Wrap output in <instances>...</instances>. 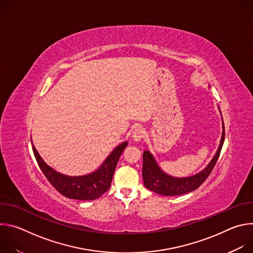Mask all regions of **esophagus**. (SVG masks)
<instances>
[{
  "label": "esophagus",
  "instance_id": "34e87169",
  "mask_svg": "<svg viewBox=\"0 0 253 253\" xmlns=\"http://www.w3.org/2000/svg\"><path fill=\"white\" fill-rule=\"evenodd\" d=\"M144 134H145V131H144L141 127L136 128L133 133H132V139L135 142H139L144 138Z\"/></svg>",
  "mask_w": 253,
  "mask_h": 253
}]
</instances>
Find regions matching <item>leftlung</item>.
<instances>
[{
    "label": "left lung",
    "instance_id": "left-lung-1",
    "mask_svg": "<svg viewBox=\"0 0 253 253\" xmlns=\"http://www.w3.org/2000/svg\"><path fill=\"white\" fill-rule=\"evenodd\" d=\"M220 111V109H219ZM221 113V112H220ZM222 118V116H221ZM222 135L219 147L213 156L212 160L209 164L199 173L188 177H173L165 173L156 162L154 156L150 153V151L146 150L143 153V167H142V175L144 185L149 190L164 196H176L182 195L188 192H191L197 189L211 173L214 168L216 162L218 160L220 155L225 131H224V123L222 120Z\"/></svg>",
    "mask_w": 253,
    "mask_h": 253
}]
</instances>
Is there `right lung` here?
Segmentation results:
<instances>
[{"label": "right lung", "mask_w": 253, "mask_h": 253, "mask_svg": "<svg viewBox=\"0 0 253 253\" xmlns=\"http://www.w3.org/2000/svg\"><path fill=\"white\" fill-rule=\"evenodd\" d=\"M127 145V141L119 144L94 172L82 176H68L50 167L42 159L32 142L35 158L49 182L62 195L76 200L97 199L110 188L116 165Z\"/></svg>", "instance_id": "right-lung-1"}]
</instances>
